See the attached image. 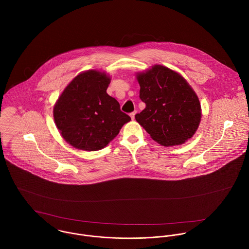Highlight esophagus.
<instances>
[{"instance_id": "obj_1", "label": "esophagus", "mask_w": 249, "mask_h": 249, "mask_svg": "<svg viewBox=\"0 0 249 249\" xmlns=\"http://www.w3.org/2000/svg\"><path fill=\"white\" fill-rule=\"evenodd\" d=\"M135 114H136V111H133V112H131V113H130V117H131V119H132V120H134V119H135Z\"/></svg>"}]
</instances>
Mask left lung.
Returning <instances> with one entry per match:
<instances>
[{"instance_id":"obj_1","label":"left lung","mask_w":249,"mask_h":249,"mask_svg":"<svg viewBox=\"0 0 249 249\" xmlns=\"http://www.w3.org/2000/svg\"><path fill=\"white\" fill-rule=\"evenodd\" d=\"M140 99L145 104L136 121L151 138L165 146L185 142L196 131L201 108L197 96L178 72L155 65L138 73Z\"/></svg>"}]
</instances>
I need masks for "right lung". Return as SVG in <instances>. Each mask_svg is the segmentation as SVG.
Masks as SVG:
<instances>
[{"label": "right lung", "mask_w": 249, "mask_h": 249, "mask_svg": "<svg viewBox=\"0 0 249 249\" xmlns=\"http://www.w3.org/2000/svg\"><path fill=\"white\" fill-rule=\"evenodd\" d=\"M110 77L91 70L79 73L65 88L53 108L62 137L71 145L88 151L107 146L131 118L107 93Z\"/></svg>", "instance_id": "1"}]
</instances>
